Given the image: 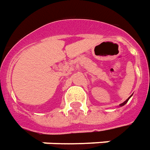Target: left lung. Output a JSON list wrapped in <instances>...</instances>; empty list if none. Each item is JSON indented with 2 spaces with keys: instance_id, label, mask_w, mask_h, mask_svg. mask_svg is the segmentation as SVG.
I'll return each mask as SVG.
<instances>
[{
  "instance_id": "left-lung-1",
  "label": "left lung",
  "mask_w": 150,
  "mask_h": 150,
  "mask_svg": "<svg viewBox=\"0 0 150 150\" xmlns=\"http://www.w3.org/2000/svg\"><path fill=\"white\" fill-rule=\"evenodd\" d=\"M129 98H130V97H129ZM129 98H128V99H127V100H126V101H124V102H123V103H122V104H121V105H120V106H122V105H126V104H127V101H128Z\"/></svg>"
}]
</instances>
